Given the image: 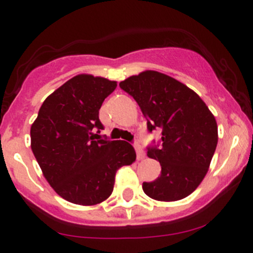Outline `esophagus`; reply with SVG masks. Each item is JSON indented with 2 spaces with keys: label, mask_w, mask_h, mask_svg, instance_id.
Segmentation results:
<instances>
[{
  "label": "esophagus",
  "mask_w": 253,
  "mask_h": 253,
  "mask_svg": "<svg viewBox=\"0 0 253 253\" xmlns=\"http://www.w3.org/2000/svg\"><path fill=\"white\" fill-rule=\"evenodd\" d=\"M134 148H136L137 159H139V161H141V159H143L146 154H144V151H143V149H142V147L139 146L138 143H136V144H134Z\"/></svg>",
  "instance_id": "obj_1"
}]
</instances>
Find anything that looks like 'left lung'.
Listing matches in <instances>:
<instances>
[{
    "label": "left lung",
    "instance_id": "8db88e82",
    "mask_svg": "<svg viewBox=\"0 0 253 253\" xmlns=\"http://www.w3.org/2000/svg\"><path fill=\"white\" fill-rule=\"evenodd\" d=\"M120 87L141 107L148 131L162 128V147L147 152L161 164V175L144 181L143 192L158 202L184 199L209 170L219 138L214 115L197 92L163 73L146 70Z\"/></svg>",
    "mask_w": 253,
    "mask_h": 253
}]
</instances>
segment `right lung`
Listing matches in <instances>:
<instances>
[{
  "label": "right lung",
  "mask_w": 253,
  "mask_h": 253,
  "mask_svg": "<svg viewBox=\"0 0 253 253\" xmlns=\"http://www.w3.org/2000/svg\"><path fill=\"white\" fill-rule=\"evenodd\" d=\"M106 78L79 74L51 92L31 126V147L44 178L73 204L96 205L112 194L117 169L136 161L125 141L99 139V110L116 89ZM100 132V131H99Z\"/></svg>",
  "instance_id": "add662e5"
}]
</instances>
